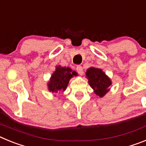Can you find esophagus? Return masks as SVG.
<instances>
[{"label": "esophagus", "mask_w": 146, "mask_h": 146, "mask_svg": "<svg viewBox=\"0 0 146 146\" xmlns=\"http://www.w3.org/2000/svg\"><path fill=\"white\" fill-rule=\"evenodd\" d=\"M76 70L78 72V74H80V75H82V74H83V69H82V67L81 66H77V67H76Z\"/></svg>", "instance_id": "obj_1"}]
</instances>
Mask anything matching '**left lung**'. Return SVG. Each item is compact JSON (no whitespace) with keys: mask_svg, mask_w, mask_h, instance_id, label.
I'll list each match as a JSON object with an SVG mask.
<instances>
[{"mask_svg":"<svg viewBox=\"0 0 146 146\" xmlns=\"http://www.w3.org/2000/svg\"><path fill=\"white\" fill-rule=\"evenodd\" d=\"M86 74L89 85L99 97H103L110 91L109 88L112 84L111 80L101 69L91 67L88 69Z\"/></svg>","mask_w":146,"mask_h":146,"instance_id":"8db88e82","label":"left lung"}]
</instances>
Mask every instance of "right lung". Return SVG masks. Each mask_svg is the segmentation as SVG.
<instances>
[{"label": "right lung", "mask_w": 146, "mask_h": 146, "mask_svg": "<svg viewBox=\"0 0 146 146\" xmlns=\"http://www.w3.org/2000/svg\"><path fill=\"white\" fill-rule=\"evenodd\" d=\"M50 81L48 82V90L52 94L64 91L69 84V80L77 74L75 71H72L69 67L56 66Z\"/></svg>", "instance_id": "obj_1"}]
</instances>
